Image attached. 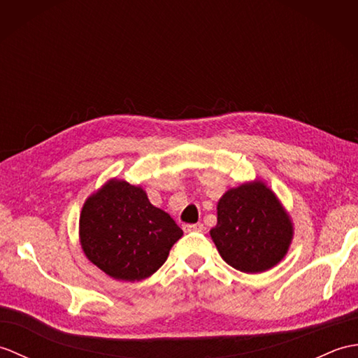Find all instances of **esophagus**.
<instances>
[{
	"label": "esophagus",
	"mask_w": 358,
	"mask_h": 358,
	"mask_svg": "<svg viewBox=\"0 0 358 358\" xmlns=\"http://www.w3.org/2000/svg\"><path fill=\"white\" fill-rule=\"evenodd\" d=\"M183 231L185 232H200L203 231V224L201 223H195V224H183Z\"/></svg>",
	"instance_id": "1"
}]
</instances>
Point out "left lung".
Segmentation results:
<instances>
[{
	"label": "left lung",
	"instance_id": "obj_1",
	"mask_svg": "<svg viewBox=\"0 0 358 358\" xmlns=\"http://www.w3.org/2000/svg\"><path fill=\"white\" fill-rule=\"evenodd\" d=\"M217 226L210 229L223 260L241 272L273 268L287 252L292 223L262 181L227 191L218 201Z\"/></svg>",
	"mask_w": 358,
	"mask_h": 358
}]
</instances>
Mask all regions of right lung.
Here are the masks:
<instances>
[{"instance_id": "obj_1", "label": "right lung", "mask_w": 358, "mask_h": 358, "mask_svg": "<svg viewBox=\"0 0 358 358\" xmlns=\"http://www.w3.org/2000/svg\"><path fill=\"white\" fill-rule=\"evenodd\" d=\"M183 231L152 206L141 187L112 180L85 203L80 217L86 257L115 280L140 281L167 260Z\"/></svg>"}]
</instances>
